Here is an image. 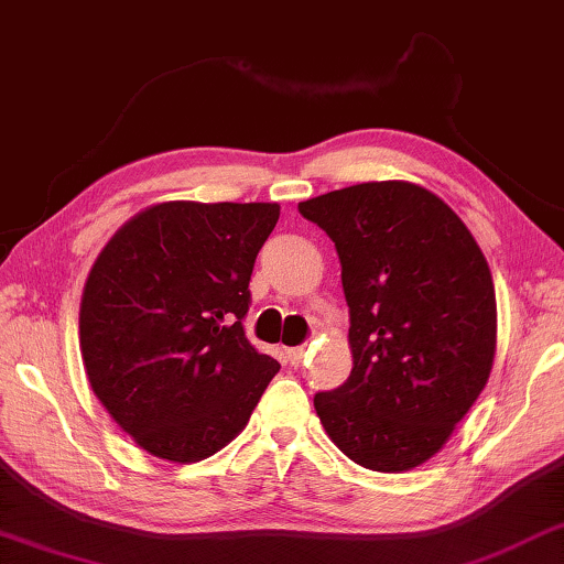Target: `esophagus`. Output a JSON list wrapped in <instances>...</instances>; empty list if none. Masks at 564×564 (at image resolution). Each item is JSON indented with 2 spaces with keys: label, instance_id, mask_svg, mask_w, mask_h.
<instances>
[{
  "label": "esophagus",
  "instance_id": "1",
  "mask_svg": "<svg viewBox=\"0 0 564 564\" xmlns=\"http://www.w3.org/2000/svg\"><path fill=\"white\" fill-rule=\"evenodd\" d=\"M284 357L292 364V367H297V364L304 359V349L302 347H294V349H284Z\"/></svg>",
  "mask_w": 564,
  "mask_h": 564
}]
</instances>
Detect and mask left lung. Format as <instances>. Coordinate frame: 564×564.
Returning a JSON list of instances; mask_svg holds the SVG:
<instances>
[{
    "label": "left lung",
    "instance_id": "8db88e82",
    "mask_svg": "<svg viewBox=\"0 0 564 564\" xmlns=\"http://www.w3.org/2000/svg\"><path fill=\"white\" fill-rule=\"evenodd\" d=\"M300 213L337 247L351 322L349 379L314 397L322 426L364 468H416L490 377L498 310L486 254L438 195L409 181L341 187Z\"/></svg>",
    "mask_w": 564,
    "mask_h": 564
}]
</instances>
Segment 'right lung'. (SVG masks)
Wrapping results in <instances>:
<instances>
[{
    "label": "right lung",
    "mask_w": 564,
    "mask_h": 564,
    "mask_svg": "<svg viewBox=\"0 0 564 564\" xmlns=\"http://www.w3.org/2000/svg\"><path fill=\"white\" fill-rule=\"evenodd\" d=\"M276 220V203H158L98 252L78 310L84 369L151 456L210 458L280 371L242 329L254 257Z\"/></svg>",
    "instance_id": "add662e5"
}]
</instances>
